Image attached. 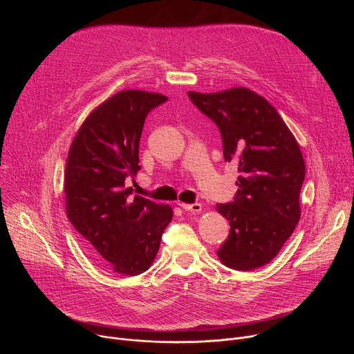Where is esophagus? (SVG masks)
<instances>
[{
    "instance_id": "1",
    "label": "esophagus",
    "mask_w": 354,
    "mask_h": 354,
    "mask_svg": "<svg viewBox=\"0 0 354 354\" xmlns=\"http://www.w3.org/2000/svg\"><path fill=\"white\" fill-rule=\"evenodd\" d=\"M178 206L182 207L186 212H192V213H200L201 212V205L200 203H194V205H187L183 203V201H178Z\"/></svg>"
}]
</instances>
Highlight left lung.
Segmentation results:
<instances>
[{"mask_svg":"<svg viewBox=\"0 0 354 354\" xmlns=\"http://www.w3.org/2000/svg\"><path fill=\"white\" fill-rule=\"evenodd\" d=\"M187 95L220 129L225 162L238 164L235 200L216 207L230 221V235L217 257L234 270L262 268L299 221L306 178L299 145L277 111L245 86Z\"/></svg>","mask_w":354,"mask_h":354,"instance_id":"8db88e82","label":"left lung"}]
</instances>
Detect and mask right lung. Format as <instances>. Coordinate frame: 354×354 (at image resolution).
Instances as JSON below:
<instances>
[{"instance_id": "1", "label": "right lung", "mask_w": 354, "mask_h": 354, "mask_svg": "<svg viewBox=\"0 0 354 354\" xmlns=\"http://www.w3.org/2000/svg\"><path fill=\"white\" fill-rule=\"evenodd\" d=\"M168 97L126 89L96 106L78 129L64 172L66 213L97 265L137 276L153 265L174 212L124 187L140 171L147 113Z\"/></svg>"}]
</instances>
